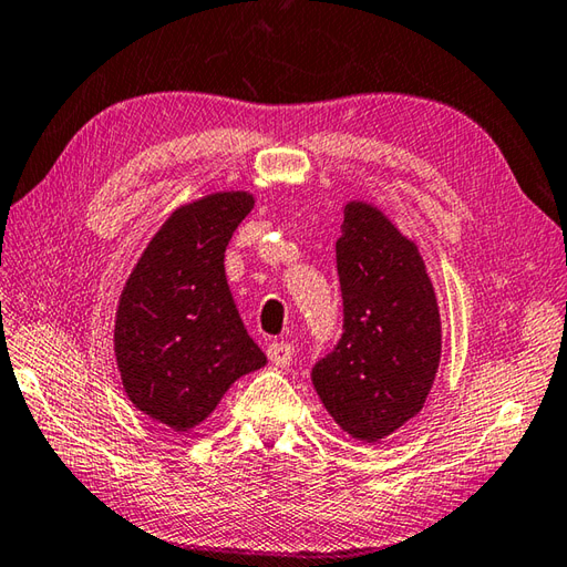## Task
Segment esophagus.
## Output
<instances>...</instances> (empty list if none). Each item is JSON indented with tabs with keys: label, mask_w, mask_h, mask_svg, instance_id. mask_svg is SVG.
<instances>
[{
	"label": "esophagus",
	"mask_w": 567,
	"mask_h": 567,
	"mask_svg": "<svg viewBox=\"0 0 567 567\" xmlns=\"http://www.w3.org/2000/svg\"><path fill=\"white\" fill-rule=\"evenodd\" d=\"M292 355H295V348L292 343H285V341H275L268 346V358L270 363L277 368H287L292 363Z\"/></svg>",
	"instance_id": "34e87169"
}]
</instances>
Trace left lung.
<instances>
[{
    "instance_id": "obj_1",
    "label": "left lung",
    "mask_w": 567,
    "mask_h": 567,
    "mask_svg": "<svg viewBox=\"0 0 567 567\" xmlns=\"http://www.w3.org/2000/svg\"><path fill=\"white\" fill-rule=\"evenodd\" d=\"M336 240L343 333L311 368L346 433L375 443L421 412L441 358V319L416 246L380 209L351 202Z\"/></svg>"
}]
</instances>
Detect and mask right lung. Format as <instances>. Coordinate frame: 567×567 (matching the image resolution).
<instances>
[{
	"mask_svg": "<svg viewBox=\"0 0 567 567\" xmlns=\"http://www.w3.org/2000/svg\"><path fill=\"white\" fill-rule=\"evenodd\" d=\"M252 204L246 192H219L179 207L118 299L114 348L124 390L175 431L197 426L240 375L265 365L224 270L228 240Z\"/></svg>",
	"mask_w": 567,
	"mask_h": 567,
	"instance_id": "1",
	"label": "right lung"
}]
</instances>
